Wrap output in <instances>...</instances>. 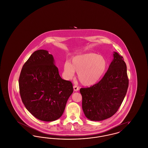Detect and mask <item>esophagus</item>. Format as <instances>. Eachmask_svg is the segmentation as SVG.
Segmentation results:
<instances>
[{
  "instance_id": "34e87169",
  "label": "esophagus",
  "mask_w": 148,
  "mask_h": 148,
  "mask_svg": "<svg viewBox=\"0 0 148 148\" xmlns=\"http://www.w3.org/2000/svg\"><path fill=\"white\" fill-rule=\"evenodd\" d=\"M73 88H74V90L75 92H77L79 90V86H77V85H74Z\"/></svg>"
}]
</instances>
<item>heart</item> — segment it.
I'll return each mask as SVG.
<instances>
[{
  "mask_svg": "<svg viewBox=\"0 0 148 148\" xmlns=\"http://www.w3.org/2000/svg\"><path fill=\"white\" fill-rule=\"evenodd\" d=\"M107 62L104 57L94 53H85L75 56L72 64L65 62L64 73L67 77H71L78 73V78L84 85L89 86L96 84L106 73Z\"/></svg>",
  "mask_w": 148,
  "mask_h": 148,
  "instance_id": "1",
  "label": "heart"
}]
</instances>
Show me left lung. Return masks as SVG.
Wrapping results in <instances>:
<instances>
[{
  "instance_id": "8db88e82",
  "label": "left lung",
  "mask_w": 148,
  "mask_h": 148,
  "mask_svg": "<svg viewBox=\"0 0 148 148\" xmlns=\"http://www.w3.org/2000/svg\"><path fill=\"white\" fill-rule=\"evenodd\" d=\"M113 61L98 83L80 89L85 116L92 121H101L114 115L127 94L129 85L127 65L123 57L114 52Z\"/></svg>"
}]
</instances>
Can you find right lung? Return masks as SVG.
Segmentation results:
<instances>
[{
  "label": "right lung",
  "mask_w": 148,
  "mask_h": 148,
  "mask_svg": "<svg viewBox=\"0 0 148 148\" xmlns=\"http://www.w3.org/2000/svg\"><path fill=\"white\" fill-rule=\"evenodd\" d=\"M19 86L26 109L44 121L61 117L73 92L71 82L60 77L53 56L45 50L35 51L24 64Z\"/></svg>",
  "instance_id": "right-lung-1"
}]
</instances>
